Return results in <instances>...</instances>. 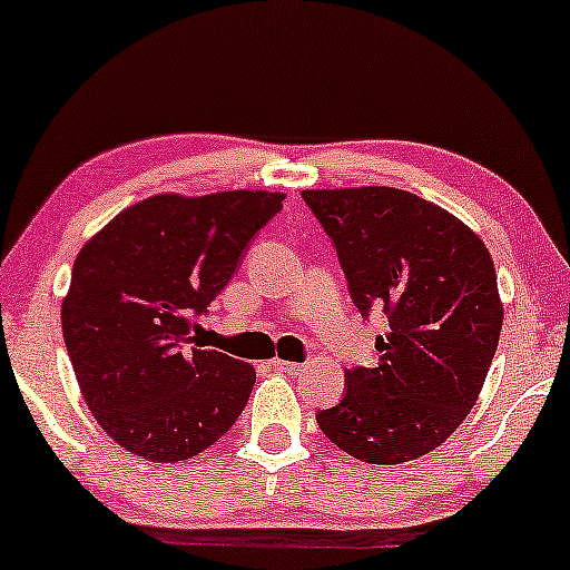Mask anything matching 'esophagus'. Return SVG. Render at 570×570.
<instances>
[{"label": "esophagus", "instance_id": "esophagus-1", "mask_svg": "<svg viewBox=\"0 0 570 570\" xmlns=\"http://www.w3.org/2000/svg\"><path fill=\"white\" fill-rule=\"evenodd\" d=\"M272 368H277V372H287V374H298L301 372V364H295V361H285V358H272L269 361Z\"/></svg>", "mask_w": 570, "mask_h": 570}]
</instances>
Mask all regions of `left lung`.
<instances>
[{
    "instance_id": "1",
    "label": "left lung",
    "mask_w": 570,
    "mask_h": 570,
    "mask_svg": "<svg viewBox=\"0 0 570 570\" xmlns=\"http://www.w3.org/2000/svg\"><path fill=\"white\" fill-rule=\"evenodd\" d=\"M364 320L384 312L380 366L345 372L316 424L366 463L432 453L474 409L498 351L502 303L487 246L442 206L401 188L303 190Z\"/></svg>"
}]
</instances>
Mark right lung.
I'll return each instance as SVG.
<instances>
[{
    "instance_id": "add662e5",
    "label": "right lung",
    "mask_w": 570,
    "mask_h": 570,
    "mask_svg": "<svg viewBox=\"0 0 570 570\" xmlns=\"http://www.w3.org/2000/svg\"><path fill=\"white\" fill-rule=\"evenodd\" d=\"M283 198L151 196L80 248L62 301L65 345L88 409L128 453L186 461L246 409L254 366L194 345V330Z\"/></svg>"
}]
</instances>
